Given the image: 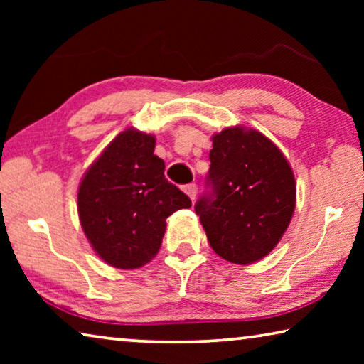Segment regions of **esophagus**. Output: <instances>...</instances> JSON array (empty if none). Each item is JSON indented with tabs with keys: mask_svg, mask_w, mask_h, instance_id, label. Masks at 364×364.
Returning a JSON list of instances; mask_svg holds the SVG:
<instances>
[{
	"mask_svg": "<svg viewBox=\"0 0 364 364\" xmlns=\"http://www.w3.org/2000/svg\"><path fill=\"white\" fill-rule=\"evenodd\" d=\"M184 193L189 196L191 200H194L196 199V193H197V186H196V184H193V183L186 184V186H184Z\"/></svg>",
	"mask_w": 364,
	"mask_h": 364,
	"instance_id": "34e87169",
	"label": "esophagus"
}]
</instances>
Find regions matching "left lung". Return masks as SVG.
Listing matches in <instances>:
<instances>
[{
	"instance_id": "left-lung-1",
	"label": "left lung",
	"mask_w": 364,
	"mask_h": 364,
	"mask_svg": "<svg viewBox=\"0 0 364 364\" xmlns=\"http://www.w3.org/2000/svg\"><path fill=\"white\" fill-rule=\"evenodd\" d=\"M205 194L196 213L215 254L249 264L268 255L295 208L292 168L273 141L257 130L225 128L212 138Z\"/></svg>"
}]
</instances>
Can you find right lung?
I'll use <instances>...</instances> for the list:
<instances>
[{"mask_svg": "<svg viewBox=\"0 0 364 364\" xmlns=\"http://www.w3.org/2000/svg\"><path fill=\"white\" fill-rule=\"evenodd\" d=\"M152 134L128 128L117 134L78 188L80 223L110 267L139 268L162 245L165 220L191 199L164 175Z\"/></svg>", "mask_w": 364, "mask_h": 364, "instance_id": "obj_1", "label": "right lung"}]
</instances>
